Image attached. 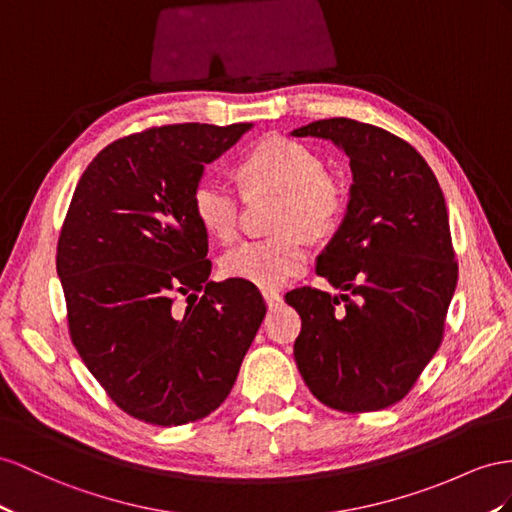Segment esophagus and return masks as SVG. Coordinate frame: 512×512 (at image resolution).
<instances>
[{
    "mask_svg": "<svg viewBox=\"0 0 512 512\" xmlns=\"http://www.w3.org/2000/svg\"><path fill=\"white\" fill-rule=\"evenodd\" d=\"M264 300H266L268 309H277L283 303L281 294L279 292H272V290H264Z\"/></svg>",
    "mask_w": 512,
    "mask_h": 512,
    "instance_id": "obj_1",
    "label": "esophagus"
}]
</instances>
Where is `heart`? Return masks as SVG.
Listing matches in <instances>:
<instances>
[{"instance_id": "obj_1", "label": "heart", "mask_w": 512, "mask_h": 512, "mask_svg": "<svg viewBox=\"0 0 512 512\" xmlns=\"http://www.w3.org/2000/svg\"><path fill=\"white\" fill-rule=\"evenodd\" d=\"M246 192H279L274 238L246 240L222 257V272L264 290H274L305 270L309 248L305 233L335 229L346 207L342 177L326 170L318 153L294 140L268 138L235 168ZM192 212L205 233L229 242L238 231V199L225 183L205 177L196 183Z\"/></svg>"}]
</instances>
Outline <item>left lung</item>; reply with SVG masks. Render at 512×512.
I'll list each match as a JSON object with an SVG mask.
<instances>
[{"label": "left lung", "mask_w": 512, "mask_h": 512, "mask_svg": "<svg viewBox=\"0 0 512 512\" xmlns=\"http://www.w3.org/2000/svg\"><path fill=\"white\" fill-rule=\"evenodd\" d=\"M292 136L331 140L352 173L344 220L316 266L344 294L311 287L285 294L303 320L298 372L331 409H387L435 357L456 290L443 192L424 157L381 127L324 119Z\"/></svg>", "instance_id": "obj_1"}]
</instances>
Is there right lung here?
I'll use <instances>...</instances> for the list:
<instances>
[{
	"label": "right lung",
	"mask_w": 512,
	"mask_h": 512,
	"mask_svg": "<svg viewBox=\"0 0 512 512\" xmlns=\"http://www.w3.org/2000/svg\"><path fill=\"white\" fill-rule=\"evenodd\" d=\"M251 127L183 123L121 138L73 192L56 257L69 333L108 396L142 422L181 426L216 411L266 316L253 283L209 281L192 212L205 164Z\"/></svg>",
	"instance_id": "1"
}]
</instances>
